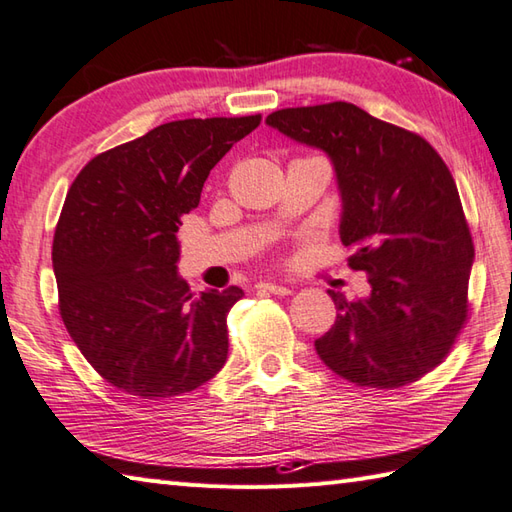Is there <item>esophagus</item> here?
Instances as JSON below:
<instances>
[{"mask_svg": "<svg viewBox=\"0 0 512 512\" xmlns=\"http://www.w3.org/2000/svg\"><path fill=\"white\" fill-rule=\"evenodd\" d=\"M259 292H268V295H290V288L284 284H273V281H259L255 286Z\"/></svg>", "mask_w": 512, "mask_h": 512, "instance_id": "obj_1", "label": "esophagus"}]
</instances>
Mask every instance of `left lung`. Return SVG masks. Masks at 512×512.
<instances>
[{
    "label": "left lung",
    "instance_id": "obj_1",
    "mask_svg": "<svg viewBox=\"0 0 512 512\" xmlns=\"http://www.w3.org/2000/svg\"><path fill=\"white\" fill-rule=\"evenodd\" d=\"M266 123L332 158L347 262L372 284L369 299L330 290L339 314L314 341L319 358L358 387L416 383L469 319L475 248L449 167L422 136L354 103L286 107Z\"/></svg>",
    "mask_w": 512,
    "mask_h": 512
}]
</instances>
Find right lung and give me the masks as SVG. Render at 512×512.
I'll return each mask as SVG.
<instances>
[{
	"label": "right lung",
	"mask_w": 512,
	"mask_h": 512,
	"mask_svg": "<svg viewBox=\"0 0 512 512\" xmlns=\"http://www.w3.org/2000/svg\"><path fill=\"white\" fill-rule=\"evenodd\" d=\"M262 114L184 118L94 156L65 195L52 266L65 330L116 389L167 400L228 356L226 314L244 290L195 297L178 277V228L204 180Z\"/></svg>",
	"instance_id": "obj_1"
}]
</instances>
